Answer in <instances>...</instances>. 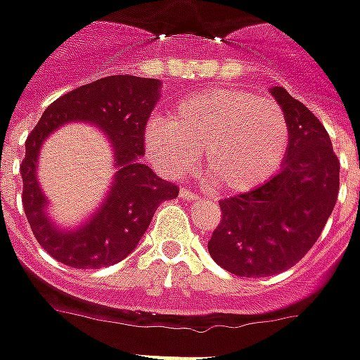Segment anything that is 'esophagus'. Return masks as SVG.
Listing matches in <instances>:
<instances>
[{
  "instance_id": "obj_1",
  "label": "esophagus",
  "mask_w": 360,
  "mask_h": 360,
  "mask_svg": "<svg viewBox=\"0 0 360 360\" xmlns=\"http://www.w3.org/2000/svg\"><path fill=\"white\" fill-rule=\"evenodd\" d=\"M179 195H181V197H183V199H187V201H197V199H201L199 195H195V193H191V191H189V189H185V187L181 189Z\"/></svg>"
}]
</instances>
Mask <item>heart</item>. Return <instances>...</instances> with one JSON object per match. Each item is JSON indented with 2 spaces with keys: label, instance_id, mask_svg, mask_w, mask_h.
<instances>
[{
  "label": "heart",
  "instance_id": "1",
  "mask_svg": "<svg viewBox=\"0 0 360 360\" xmlns=\"http://www.w3.org/2000/svg\"><path fill=\"white\" fill-rule=\"evenodd\" d=\"M151 155L171 177L185 175L203 157L205 175L221 193L265 183L289 147V121L271 97L217 87L181 99L167 121L145 127Z\"/></svg>",
  "mask_w": 360,
  "mask_h": 360
}]
</instances>
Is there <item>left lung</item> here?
I'll return each mask as SVG.
<instances>
[{
  "mask_svg": "<svg viewBox=\"0 0 360 360\" xmlns=\"http://www.w3.org/2000/svg\"><path fill=\"white\" fill-rule=\"evenodd\" d=\"M271 95L289 121L279 173L251 191L219 201L221 223L209 255L239 277H271L291 269L315 245L339 195V159L321 121L287 94Z\"/></svg>",
  "mask_w": 360,
  "mask_h": 360,
  "instance_id": "1",
  "label": "left lung"
}]
</instances>
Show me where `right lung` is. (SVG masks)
<instances>
[{"label":"right lung","instance_id":"1","mask_svg":"<svg viewBox=\"0 0 360 360\" xmlns=\"http://www.w3.org/2000/svg\"><path fill=\"white\" fill-rule=\"evenodd\" d=\"M159 97V79L103 77L56 99L30 133L21 163L23 209L35 239L59 263L99 269L123 261L141 241L157 207L179 195L177 185L157 177L139 161L145 153V125ZM77 120L91 122L106 133L118 171L98 211L77 228L65 230L46 213L49 204L39 187L37 163L44 139L59 127Z\"/></svg>","mask_w":360,"mask_h":360}]
</instances>
